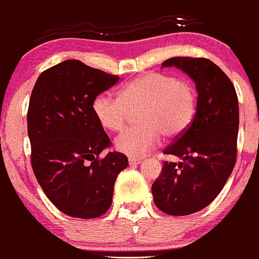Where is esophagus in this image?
Returning a JSON list of instances; mask_svg holds the SVG:
<instances>
[{"label": "esophagus", "mask_w": 259, "mask_h": 259, "mask_svg": "<svg viewBox=\"0 0 259 259\" xmlns=\"http://www.w3.org/2000/svg\"><path fill=\"white\" fill-rule=\"evenodd\" d=\"M130 164H140L142 163V161L143 159L142 158H135V157H131L130 159Z\"/></svg>", "instance_id": "1"}]
</instances>
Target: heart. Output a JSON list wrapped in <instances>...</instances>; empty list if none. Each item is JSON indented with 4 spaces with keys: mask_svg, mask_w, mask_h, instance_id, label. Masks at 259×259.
Listing matches in <instances>:
<instances>
[{
    "mask_svg": "<svg viewBox=\"0 0 259 259\" xmlns=\"http://www.w3.org/2000/svg\"><path fill=\"white\" fill-rule=\"evenodd\" d=\"M139 107L137 120L140 123L115 139L117 151L131 157L148 154L158 144L162 133L167 138L183 135L196 114V89L188 79L151 72L127 82L120 97L102 92L92 104L97 120L111 132L122 130L130 110Z\"/></svg>",
    "mask_w": 259,
    "mask_h": 259,
    "instance_id": "b5f03b06",
    "label": "heart"
}]
</instances>
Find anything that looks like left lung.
<instances>
[{
	"label": "left lung",
	"instance_id": "left-lung-1",
	"mask_svg": "<svg viewBox=\"0 0 259 259\" xmlns=\"http://www.w3.org/2000/svg\"><path fill=\"white\" fill-rule=\"evenodd\" d=\"M162 66L186 72L196 82L198 98L191 126L163 150L183 162H164L152 194L167 215H191L219 196L237 162L238 96L226 73L204 57H171Z\"/></svg>",
	"mask_w": 259,
	"mask_h": 259
}]
</instances>
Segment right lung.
Returning a JSON list of instances; mask_svg holds the SVG:
<instances>
[{
    "label": "right lung",
    "mask_w": 259,
    "mask_h": 259,
    "mask_svg": "<svg viewBox=\"0 0 259 259\" xmlns=\"http://www.w3.org/2000/svg\"><path fill=\"white\" fill-rule=\"evenodd\" d=\"M119 76L67 60L38 76L27 110L31 165L49 200L72 218L95 219L111 205L121 152H101L110 139L94 113L95 98Z\"/></svg>",
    "instance_id": "right-lung-1"
}]
</instances>
